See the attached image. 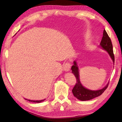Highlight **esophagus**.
<instances>
[{
    "instance_id": "1",
    "label": "esophagus",
    "mask_w": 122,
    "mask_h": 122,
    "mask_svg": "<svg viewBox=\"0 0 122 122\" xmlns=\"http://www.w3.org/2000/svg\"><path fill=\"white\" fill-rule=\"evenodd\" d=\"M71 64L69 62H66L63 66V70L66 72H68L70 70Z\"/></svg>"
}]
</instances>
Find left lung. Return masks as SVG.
I'll return each instance as SVG.
<instances>
[{
  "mask_svg": "<svg viewBox=\"0 0 122 122\" xmlns=\"http://www.w3.org/2000/svg\"><path fill=\"white\" fill-rule=\"evenodd\" d=\"M100 46L103 50L107 52L114 65V56L113 54V45L111 39L108 36L107 32H106L105 30L103 31V36L100 44ZM73 64V65L72 66L71 70L72 73L74 74L76 77V83L72 91L74 97L77 99L82 101L92 100L101 95L107 89L109 82L102 89L98 90H91L83 86L80 80L79 69L76 61H74Z\"/></svg>",
  "mask_w": 122,
  "mask_h": 122,
  "instance_id": "obj_1",
  "label": "left lung"
}]
</instances>
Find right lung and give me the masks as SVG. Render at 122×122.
I'll return each mask as SVG.
<instances>
[{"instance_id": "add662e5", "label": "right lung", "mask_w": 122, "mask_h": 122, "mask_svg": "<svg viewBox=\"0 0 122 122\" xmlns=\"http://www.w3.org/2000/svg\"><path fill=\"white\" fill-rule=\"evenodd\" d=\"M25 100H27L28 101H29V102H34V103H41L43 102L45 100H46V99H44V100H28L27 99V98H25Z\"/></svg>"}]
</instances>
